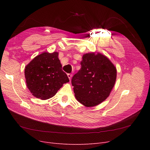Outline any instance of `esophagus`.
<instances>
[{"mask_svg": "<svg viewBox=\"0 0 150 150\" xmlns=\"http://www.w3.org/2000/svg\"><path fill=\"white\" fill-rule=\"evenodd\" d=\"M67 76H68V78H69V80H71V78H72V75L71 74H67Z\"/></svg>", "mask_w": 150, "mask_h": 150, "instance_id": "34e87169", "label": "esophagus"}]
</instances>
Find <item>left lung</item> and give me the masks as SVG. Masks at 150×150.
I'll use <instances>...</instances> for the list:
<instances>
[{
  "label": "left lung",
  "instance_id": "obj_1",
  "mask_svg": "<svg viewBox=\"0 0 150 150\" xmlns=\"http://www.w3.org/2000/svg\"><path fill=\"white\" fill-rule=\"evenodd\" d=\"M81 65L71 79L76 98L85 106H95L105 100L114 87L116 67L99 53L84 54Z\"/></svg>",
  "mask_w": 150,
  "mask_h": 150
}]
</instances>
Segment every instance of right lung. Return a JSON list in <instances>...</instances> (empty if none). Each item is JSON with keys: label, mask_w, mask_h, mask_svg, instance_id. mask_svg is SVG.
Here are the masks:
<instances>
[{"label": "right lung", "mask_w": 150, "mask_h": 150, "mask_svg": "<svg viewBox=\"0 0 150 150\" xmlns=\"http://www.w3.org/2000/svg\"><path fill=\"white\" fill-rule=\"evenodd\" d=\"M25 77L30 93L41 99L53 97L63 84L69 81L62 70L56 52H44L36 56L26 66Z\"/></svg>", "instance_id": "right-lung-1"}]
</instances>
